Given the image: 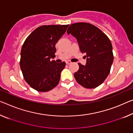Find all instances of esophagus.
<instances>
[{
	"mask_svg": "<svg viewBox=\"0 0 133 133\" xmlns=\"http://www.w3.org/2000/svg\"><path fill=\"white\" fill-rule=\"evenodd\" d=\"M66 63L67 64H71V63H72V62H71L70 61H66Z\"/></svg>",
	"mask_w": 133,
	"mask_h": 133,
	"instance_id": "34e87169",
	"label": "esophagus"
}]
</instances>
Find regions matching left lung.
<instances>
[{"label": "left lung", "mask_w": 133, "mask_h": 133, "mask_svg": "<svg viewBox=\"0 0 133 133\" xmlns=\"http://www.w3.org/2000/svg\"><path fill=\"white\" fill-rule=\"evenodd\" d=\"M67 33L76 38L86 58L85 65L78 64V71L74 74L75 79L87 89L98 87L109 75L113 63L111 42L99 28L85 22L71 24Z\"/></svg>", "instance_id": "obj_1"}]
</instances>
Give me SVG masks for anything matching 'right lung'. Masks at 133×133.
Here are the masks:
<instances>
[{
  "label": "right lung",
  "mask_w": 133,
  "mask_h": 133,
  "mask_svg": "<svg viewBox=\"0 0 133 133\" xmlns=\"http://www.w3.org/2000/svg\"><path fill=\"white\" fill-rule=\"evenodd\" d=\"M69 25H42L30 34L21 52V67L25 80L32 89L46 92L58 84L65 62L57 63L56 43L65 34Z\"/></svg>",
  "instance_id": "1"
}]
</instances>
